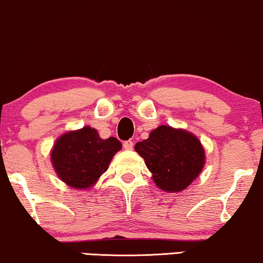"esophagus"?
Returning <instances> with one entry per match:
<instances>
[{
  "label": "esophagus",
  "instance_id": "esophagus-1",
  "mask_svg": "<svg viewBox=\"0 0 263 263\" xmlns=\"http://www.w3.org/2000/svg\"><path fill=\"white\" fill-rule=\"evenodd\" d=\"M124 149L125 150H132V147H133V142L132 140H126V142H124Z\"/></svg>",
  "mask_w": 263,
  "mask_h": 263
}]
</instances>
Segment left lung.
I'll use <instances>...</instances> for the list:
<instances>
[{
  "label": "left lung",
  "mask_w": 263,
  "mask_h": 263,
  "mask_svg": "<svg viewBox=\"0 0 263 263\" xmlns=\"http://www.w3.org/2000/svg\"><path fill=\"white\" fill-rule=\"evenodd\" d=\"M135 150L153 173L156 186L165 192H181L199 176L205 164V150L193 133L161 125Z\"/></svg>",
  "instance_id": "8db88e82"
}]
</instances>
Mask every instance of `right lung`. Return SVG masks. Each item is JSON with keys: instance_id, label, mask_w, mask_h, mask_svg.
<instances>
[{"instance_id": "add662e5", "label": "right lung", "mask_w": 263, "mask_h": 263, "mask_svg": "<svg viewBox=\"0 0 263 263\" xmlns=\"http://www.w3.org/2000/svg\"><path fill=\"white\" fill-rule=\"evenodd\" d=\"M121 143L114 137L102 139L90 126L62 135L51 151V162L63 182L77 190L90 188L108 169Z\"/></svg>"}]
</instances>
